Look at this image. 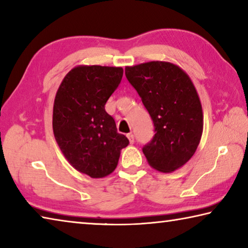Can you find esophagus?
<instances>
[{
  "instance_id": "1",
  "label": "esophagus",
  "mask_w": 248,
  "mask_h": 248,
  "mask_svg": "<svg viewBox=\"0 0 248 248\" xmlns=\"http://www.w3.org/2000/svg\"><path fill=\"white\" fill-rule=\"evenodd\" d=\"M127 137H128V139H129V142H130V143H134V136H133V134L132 133H128L127 134Z\"/></svg>"
}]
</instances>
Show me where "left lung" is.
Instances as JSON below:
<instances>
[{"label": "left lung", "instance_id": "8db88e82", "mask_svg": "<svg viewBox=\"0 0 248 248\" xmlns=\"http://www.w3.org/2000/svg\"><path fill=\"white\" fill-rule=\"evenodd\" d=\"M124 72L154 124L155 134L142 151L153 169L174 171L191 158L202 134V108L194 84L169 62L127 66Z\"/></svg>", "mask_w": 248, "mask_h": 248}]
</instances>
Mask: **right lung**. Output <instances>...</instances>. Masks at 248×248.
Wrapping results in <instances>:
<instances>
[{
    "label": "right lung",
    "instance_id": "right-lung-1",
    "mask_svg": "<svg viewBox=\"0 0 248 248\" xmlns=\"http://www.w3.org/2000/svg\"><path fill=\"white\" fill-rule=\"evenodd\" d=\"M123 74V68L78 66L65 75L54 99L52 127L58 144L75 170L93 178L112 173L120 150L129 144L105 110Z\"/></svg>",
    "mask_w": 248,
    "mask_h": 248
}]
</instances>
